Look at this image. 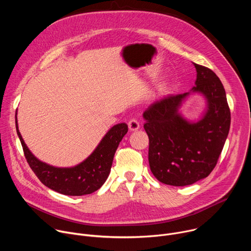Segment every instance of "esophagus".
Wrapping results in <instances>:
<instances>
[{
	"label": "esophagus",
	"mask_w": 251,
	"mask_h": 251,
	"mask_svg": "<svg viewBox=\"0 0 251 251\" xmlns=\"http://www.w3.org/2000/svg\"><path fill=\"white\" fill-rule=\"evenodd\" d=\"M128 127L130 131H137L140 128V123L136 119H131L128 122Z\"/></svg>",
	"instance_id": "obj_1"
}]
</instances>
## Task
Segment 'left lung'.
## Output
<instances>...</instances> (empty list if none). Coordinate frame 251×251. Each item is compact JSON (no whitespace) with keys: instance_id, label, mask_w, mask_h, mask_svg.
Here are the masks:
<instances>
[{"instance_id":"left-lung-1","label":"left lung","mask_w":251,"mask_h":251,"mask_svg":"<svg viewBox=\"0 0 251 251\" xmlns=\"http://www.w3.org/2000/svg\"><path fill=\"white\" fill-rule=\"evenodd\" d=\"M196 86L189 92L154 102L143 113L149 137V165L163 184L183 187L206 177L216 167L230 127L226 90L209 68L194 63ZM206 99L207 107L198 122L178 111L192 94Z\"/></svg>"}]
</instances>
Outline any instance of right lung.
Returning a JSON list of instances; mask_svg holds the SVG:
<instances>
[{
	"label": "right lung",
	"mask_w": 251,
	"mask_h": 251,
	"mask_svg": "<svg viewBox=\"0 0 251 251\" xmlns=\"http://www.w3.org/2000/svg\"><path fill=\"white\" fill-rule=\"evenodd\" d=\"M16 128L25 159L35 176L50 190L66 196L89 195L101 188L110 174L119 143L128 132L126 123L114 125L83 162L75 167L58 168L40 161L29 151L19 131L17 112Z\"/></svg>",
	"instance_id": "obj_1"
}]
</instances>
